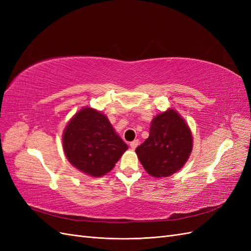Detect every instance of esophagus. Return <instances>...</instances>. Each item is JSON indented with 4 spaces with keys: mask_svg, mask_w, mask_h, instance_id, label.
I'll return each mask as SVG.
<instances>
[{
    "mask_svg": "<svg viewBox=\"0 0 251 251\" xmlns=\"http://www.w3.org/2000/svg\"><path fill=\"white\" fill-rule=\"evenodd\" d=\"M138 144H139V141H138V140H134V141H132V142L130 143V147H131L132 150H135L136 148L138 147Z\"/></svg>",
    "mask_w": 251,
    "mask_h": 251,
    "instance_id": "obj_1",
    "label": "esophagus"
}]
</instances>
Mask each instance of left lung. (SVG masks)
<instances>
[{
  "label": "left lung",
  "instance_id": "8db88e82",
  "mask_svg": "<svg viewBox=\"0 0 251 251\" xmlns=\"http://www.w3.org/2000/svg\"><path fill=\"white\" fill-rule=\"evenodd\" d=\"M193 141L185 119L170 108L151 119L149 138L136 149V154L151 177H170L188 160Z\"/></svg>",
  "mask_w": 251,
  "mask_h": 251
}]
</instances>
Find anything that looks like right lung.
<instances>
[{"mask_svg": "<svg viewBox=\"0 0 251 251\" xmlns=\"http://www.w3.org/2000/svg\"><path fill=\"white\" fill-rule=\"evenodd\" d=\"M63 149L74 168L98 178L113 170L127 146L104 114L83 107L65 127Z\"/></svg>", "mask_w": 251, "mask_h": 251, "instance_id": "add662e5", "label": "right lung"}]
</instances>
